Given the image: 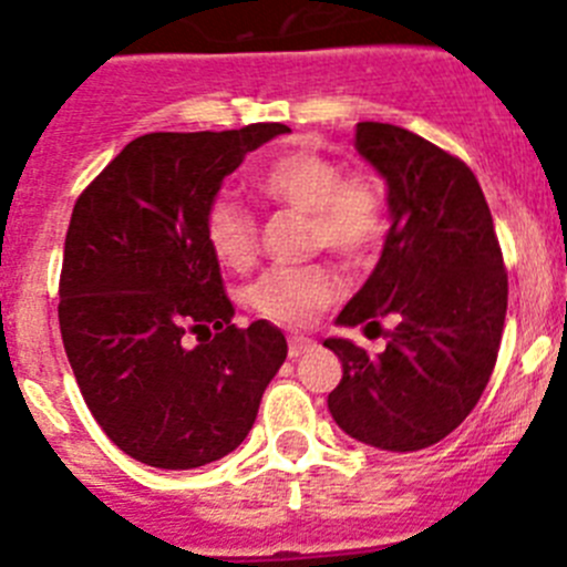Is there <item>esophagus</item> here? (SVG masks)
<instances>
[{
	"mask_svg": "<svg viewBox=\"0 0 567 567\" xmlns=\"http://www.w3.org/2000/svg\"><path fill=\"white\" fill-rule=\"evenodd\" d=\"M315 351V340L309 337H289V360H298V357Z\"/></svg>",
	"mask_w": 567,
	"mask_h": 567,
	"instance_id": "esophagus-1",
	"label": "esophagus"
}]
</instances>
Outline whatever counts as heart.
I'll use <instances>...</instances> for the list:
<instances>
[{
    "label": "heart",
    "instance_id": "heart-1",
    "mask_svg": "<svg viewBox=\"0 0 567 567\" xmlns=\"http://www.w3.org/2000/svg\"><path fill=\"white\" fill-rule=\"evenodd\" d=\"M264 199L309 219V247L331 249L351 264L365 261L388 233V207L377 185L346 176L337 159L318 152H289L256 176ZM207 244L221 267L247 269L256 261V216L236 199H216L205 219ZM340 278L329 267L272 269L258 280L249 303L280 326H306L334 303Z\"/></svg>",
    "mask_w": 567,
    "mask_h": 567
}]
</instances>
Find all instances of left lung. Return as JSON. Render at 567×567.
<instances>
[{"label": "left lung", "mask_w": 567, "mask_h": 567, "mask_svg": "<svg viewBox=\"0 0 567 567\" xmlns=\"http://www.w3.org/2000/svg\"><path fill=\"white\" fill-rule=\"evenodd\" d=\"M354 148L388 185L391 230L371 278L337 326H379L371 357L342 337L323 342L342 362L331 419L351 439L413 453L453 433L497 362L508 280L489 205L453 154L391 123H357Z\"/></svg>", "instance_id": "1"}]
</instances>
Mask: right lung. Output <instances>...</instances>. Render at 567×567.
<instances>
[{
  "instance_id": "obj_1",
  "label": "right lung",
  "mask_w": 567,
  "mask_h": 567,
  "mask_svg": "<svg viewBox=\"0 0 567 567\" xmlns=\"http://www.w3.org/2000/svg\"><path fill=\"white\" fill-rule=\"evenodd\" d=\"M287 132L252 123L143 134L78 196L61 267V340L95 422L140 464L196 470L225 458L287 360L278 326H233L205 233L225 176ZM188 333L199 347L187 346Z\"/></svg>"
}]
</instances>
